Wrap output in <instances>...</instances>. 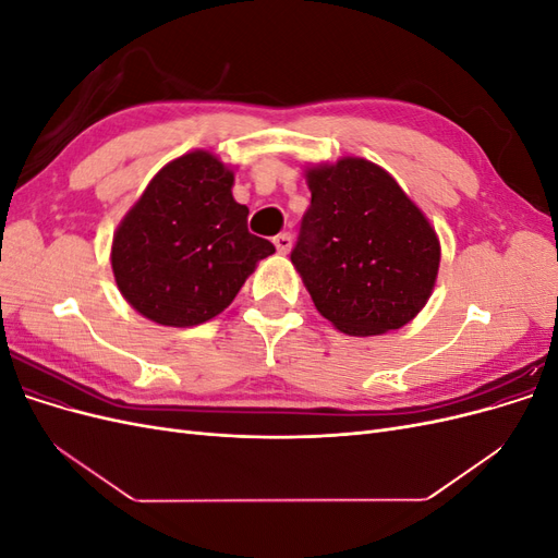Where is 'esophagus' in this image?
I'll list each match as a JSON object with an SVG mask.
<instances>
[{
	"label": "esophagus",
	"mask_w": 558,
	"mask_h": 558,
	"mask_svg": "<svg viewBox=\"0 0 558 558\" xmlns=\"http://www.w3.org/2000/svg\"><path fill=\"white\" fill-rule=\"evenodd\" d=\"M275 246H277V251H279V253H283V256H286V253H289V251H291V246H293L291 234H289V232H281V234H277V238H275Z\"/></svg>",
	"instance_id": "obj_1"
}]
</instances>
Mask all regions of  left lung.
I'll use <instances>...</instances> for the list:
<instances>
[{
  "label": "left lung",
  "mask_w": 558,
  "mask_h": 558,
  "mask_svg": "<svg viewBox=\"0 0 558 558\" xmlns=\"http://www.w3.org/2000/svg\"><path fill=\"white\" fill-rule=\"evenodd\" d=\"M312 205L291 263L318 314L353 337L398 330L426 307L440 240L384 167L340 158L305 167Z\"/></svg>",
  "instance_id": "8db88e82"
}]
</instances>
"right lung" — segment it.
Masks as SVG:
<instances>
[{"label": "right lung", "mask_w": 558, "mask_h": 558, "mask_svg": "<svg viewBox=\"0 0 558 558\" xmlns=\"http://www.w3.org/2000/svg\"><path fill=\"white\" fill-rule=\"evenodd\" d=\"M234 170L211 150H189L148 181L118 223L111 269L118 291L158 326L193 328L230 307L275 246L246 230L232 197Z\"/></svg>", "instance_id": "add662e5"}]
</instances>
